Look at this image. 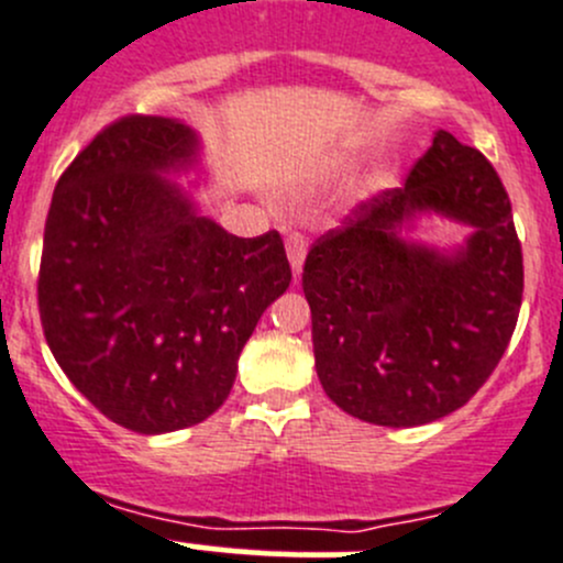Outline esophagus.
Returning a JSON list of instances; mask_svg holds the SVG:
<instances>
[{"label": "esophagus", "mask_w": 563, "mask_h": 563, "mask_svg": "<svg viewBox=\"0 0 563 563\" xmlns=\"http://www.w3.org/2000/svg\"><path fill=\"white\" fill-rule=\"evenodd\" d=\"M284 246H287V260H289V265H292V274L300 276V271H303L306 252H309V241H306L300 232H287V238H284Z\"/></svg>", "instance_id": "obj_1"}]
</instances>
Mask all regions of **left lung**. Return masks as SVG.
Segmentation results:
<instances>
[{"mask_svg":"<svg viewBox=\"0 0 563 563\" xmlns=\"http://www.w3.org/2000/svg\"><path fill=\"white\" fill-rule=\"evenodd\" d=\"M421 214L472 235L457 250L408 242ZM303 292L317 377L344 413L380 427L454 413L493 375L520 314L522 252L498 172L438 131L402 188L311 246Z\"/></svg>","mask_w":563,"mask_h":563,"instance_id":"obj_1","label":"left lung"}]
</instances>
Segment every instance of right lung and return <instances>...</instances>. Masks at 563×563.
<instances>
[{
    "label": "right lung",
    "mask_w": 563,
    "mask_h": 563,
    "mask_svg": "<svg viewBox=\"0 0 563 563\" xmlns=\"http://www.w3.org/2000/svg\"><path fill=\"white\" fill-rule=\"evenodd\" d=\"M197 164L186 122L120 117L63 172L48 208V347L106 419L142 435L224 405L243 344L292 279L279 232L230 235L172 180Z\"/></svg>",
    "instance_id": "obj_1"
}]
</instances>
